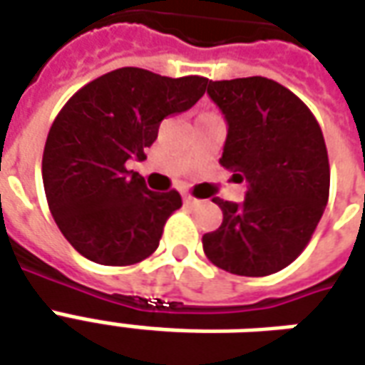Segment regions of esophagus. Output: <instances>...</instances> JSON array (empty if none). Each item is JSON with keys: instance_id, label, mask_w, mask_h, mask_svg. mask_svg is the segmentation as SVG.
<instances>
[{"instance_id": "34e87169", "label": "esophagus", "mask_w": 365, "mask_h": 365, "mask_svg": "<svg viewBox=\"0 0 365 365\" xmlns=\"http://www.w3.org/2000/svg\"><path fill=\"white\" fill-rule=\"evenodd\" d=\"M183 201H185V203H187V205H193V203H197V199L193 197V195H191V193H187V191H185V193H183Z\"/></svg>"}]
</instances>
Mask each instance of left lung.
<instances>
[{"instance_id": "obj_1", "label": "left lung", "mask_w": 365, "mask_h": 365, "mask_svg": "<svg viewBox=\"0 0 365 365\" xmlns=\"http://www.w3.org/2000/svg\"><path fill=\"white\" fill-rule=\"evenodd\" d=\"M229 135L221 166L248 182L245 203L215 197L222 222L203 235L217 268L262 277L287 268L305 250L329 201L324 136L311 109L282 83L252 76L209 80Z\"/></svg>"}]
</instances>
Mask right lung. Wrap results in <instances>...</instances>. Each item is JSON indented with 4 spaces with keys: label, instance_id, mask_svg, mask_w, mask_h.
I'll use <instances>...</instances> for the list:
<instances>
[{
    "label": "right lung",
    "instance_id": "add662e5",
    "mask_svg": "<svg viewBox=\"0 0 365 365\" xmlns=\"http://www.w3.org/2000/svg\"><path fill=\"white\" fill-rule=\"evenodd\" d=\"M207 82L119 68L86 83L60 109L44 144V193L60 232L83 258L130 266L158 248L182 195L150 191L127 162L146 158L160 123L197 103Z\"/></svg>",
    "mask_w": 365,
    "mask_h": 365
}]
</instances>
